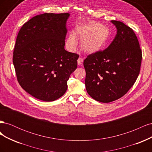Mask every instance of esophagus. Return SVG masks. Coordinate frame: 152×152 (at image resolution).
<instances>
[{
	"instance_id": "obj_1",
	"label": "esophagus",
	"mask_w": 152,
	"mask_h": 152,
	"mask_svg": "<svg viewBox=\"0 0 152 152\" xmlns=\"http://www.w3.org/2000/svg\"><path fill=\"white\" fill-rule=\"evenodd\" d=\"M82 63H83V59L80 57L79 59H78V60H77L78 65H81L82 64Z\"/></svg>"
}]
</instances>
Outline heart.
Segmentation results:
<instances>
[{"mask_svg": "<svg viewBox=\"0 0 152 152\" xmlns=\"http://www.w3.org/2000/svg\"><path fill=\"white\" fill-rule=\"evenodd\" d=\"M112 36V31L106 25L91 21L78 24L75 33L70 32L66 40L68 50H73L77 45L76 37L80 40V48L84 52L94 54L102 50L108 43Z\"/></svg>", "mask_w": 152, "mask_h": 152, "instance_id": "obj_1", "label": "heart"}]
</instances>
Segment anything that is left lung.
Wrapping results in <instances>:
<instances>
[{"instance_id":"obj_1","label":"left lung","mask_w":152,"mask_h":152,"mask_svg":"<svg viewBox=\"0 0 152 152\" xmlns=\"http://www.w3.org/2000/svg\"><path fill=\"white\" fill-rule=\"evenodd\" d=\"M111 22L117 30L112 42L84 61L87 93L102 103L113 102L127 93L139 75L142 59L138 40L132 29L121 21Z\"/></svg>"}]
</instances>
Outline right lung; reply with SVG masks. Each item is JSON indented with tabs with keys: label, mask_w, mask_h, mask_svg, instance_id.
Here are the masks:
<instances>
[{
	"label": "right lung",
	"mask_w": 152,
	"mask_h": 152,
	"mask_svg": "<svg viewBox=\"0 0 152 152\" xmlns=\"http://www.w3.org/2000/svg\"><path fill=\"white\" fill-rule=\"evenodd\" d=\"M68 13H44L23 25L13 53L17 79L34 98L53 102L67 90L79 55L65 49Z\"/></svg>",
	"instance_id": "add662e5"
}]
</instances>
